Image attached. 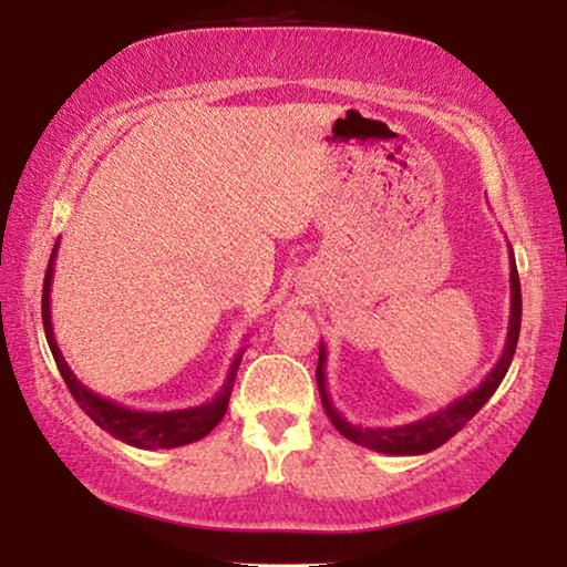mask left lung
I'll return each mask as SVG.
<instances>
[{
  "label": "left lung",
  "instance_id": "left-lung-1",
  "mask_svg": "<svg viewBox=\"0 0 567 567\" xmlns=\"http://www.w3.org/2000/svg\"><path fill=\"white\" fill-rule=\"evenodd\" d=\"M511 255V315H508V336H506V346H503V353L495 367L491 369L480 386L475 390L462 394L460 400L449 402L446 408L436 410V413L421 417V421L405 423V425H392V429H369V425H353L351 421H346V415L332 405L330 394H328V374H324V363H328V351L320 343V363H317V386H320V398H322V408L332 425L343 433L348 441L353 444L374 449L379 454H394V456H415V454H429L433 449H439L441 444H446L449 439L454 436L456 431L464 429V423L470 417L477 415V410L485 405L487 400L493 398V392L498 390L503 377L514 361L516 353V343H518V330H522V286H518V270H516V260H514V250H508Z\"/></svg>",
  "mask_w": 567,
  "mask_h": 567
}]
</instances>
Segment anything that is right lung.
Wrapping results in <instances>:
<instances>
[{
	"mask_svg": "<svg viewBox=\"0 0 567 567\" xmlns=\"http://www.w3.org/2000/svg\"><path fill=\"white\" fill-rule=\"evenodd\" d=\"M56 250L59 239L53 245L49 268H45L43 278V330L45 340H49V348L53 353V361L64 377V382L72 392V398L80 402V408L87 413L92 421H95L100 429L111 433L113 439L123 441V444L136 446V449H175L193 444V441L208 436L214 431V425L221 421L224 413H227L231 386H235V377L239 369V361H243L245 348H239V353L231 361L227 371V379H224L221 390L216 392L214 400L204 402V405L196 408H183V410H131L121 402L100 398L97 392H92L90 386H84L80 379L74 377V371L69 369L64 361V353L53 338V322H51V281H53V262H56Z\"/></svg>",
	"mask_w": 567,
	"mask_h": 567,
	"instance_id": "add662e5",
	"label": "right lung"
}]
</instances>
